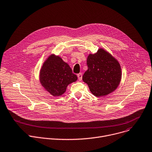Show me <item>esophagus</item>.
<instances>
[{
	"label": "esophagus",
	"mask_w": 152,
	"mask_h": 152,
	"mask_svg": "<svg viewBox=\"0 0 152 152\" xmlns=\"http://www.w3.org/2000/svg\"><path fill=\"white\" fill-rule=\"evenodd\" d=\"M77 77L79 79V80H82V73H79L77 74Z\"/></svg>",
	"instance_id": "esophagus-1"
}]
</instances>
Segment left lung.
Listing matches in <instances>:
<instances>
[{
	"label": "left lung",
	"mask_w": 152,
	"mask_h": 152,
	"mask_svg": "<svg viewBox=\"0 0 152 152\" xmlns=\"http://www.w3.org/2000/svg\"><path fill=\"white\" fill-rule=\"evenodd\" d=\"M87 64L88 70L82 80L93 95L105 96L118 88L121 80V68L111 54L99 48L96 53L88 55Z\"/></svg>",
	"instance_id": "1"
}]
</instances>
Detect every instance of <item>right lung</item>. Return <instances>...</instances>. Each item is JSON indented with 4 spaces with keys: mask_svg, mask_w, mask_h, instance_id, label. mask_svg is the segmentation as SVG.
I'll list each match as a JSON object with an SVG mask.
<instances>
[{
    "mask_svg": "<svg viewBox=\"0 0 152 152\" xmlns=\"http://www.w3.org/2000/svg\"><path fill=\"white\" fill-rule=\"evenodd\" d=\"M77 79V76L73 73L68 64L54 54L44 62L39 73L41 85L54 96L63 94L67 86Z\"/></svg>",
    "mask_w": 152,
    "mask_h": 152,
    "instance_id": "obj_1",
    "label": "right lung"
}]
</instances>
